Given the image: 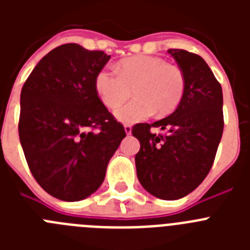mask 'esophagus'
<instances>
[{
	"label": "esophagus",
	"mask_w": 250,
	"mask_h": 250,
	"mask_svg": "<svg viewBox=\"0 0 250 250\" xmlns=\"http://www.w3.org/2000/svg\"><path fill=\"white\" fill-rule=\"evenodd\" d=\"M124 130H125V132H126V135H131V126H130V125H125V126H124Z\"/></svg>",
	"instance_id": "esophagus-1"
}]
</instances>
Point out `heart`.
<instances>
[{
	"instance_id": "obj_1",
	"label": "heart",
	"mask_w": 250,
	"mask_h": 250,
	"mask_svg": "<svg viewBox=\"0 0 250 250\" xmlns=\"http://www.w3.org/2000/svg\"><path fill=\"white\" fill-rule=\"evenodd\" d=\"M116 71L103 68L95 77V89L109 109H116L132 94L135 99L115 111L123 123H136L151 116L170 114L184 95L185 79L178 66L150 55L125 59Z\"/></svg>"
}]
</instances>
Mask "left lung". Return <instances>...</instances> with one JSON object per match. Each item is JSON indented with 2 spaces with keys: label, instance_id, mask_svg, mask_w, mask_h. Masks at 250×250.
Masks as SVG:
<instances>
[{
  "label": "left lung",
  "instance_id": "left-lung-1",
  "mask_svg": "<svg viewBox=\"0 0 250 250\" xmlns=\"http://www.w3.org/2000/svg\"><path fill=\"white\" fill-rule=\"evenodd\" d=\"M185 79L175 111L152 124H139L136 174L145 190L159 199L184 198L199 187L215 159L223 135V91L204 59L185 50H167ZM159 127L165 134H152Z\"/></svg>",
  "mask_w": 250,
  "mask_h": 250
}]
</instances>
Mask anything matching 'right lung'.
<instances>
[{
  "label": "right lung",
  "instance_id": "1",
  "mask_svg": "<svg viewBox=\"0 0 250 250\" xmlns=\"http://www.w3.org/2000/svg\"><path fill=\"white\" fill-rule=\"evenodd\" d=\"M109 60L103 51L61 45L40 60L22 87L21 146L40 187L60 200L79 202L98 190L126 136L95 89Z\"/></svg>",
  "mask_w": 250,
  "mask_h": 250
}]
</instances>
